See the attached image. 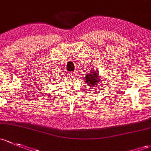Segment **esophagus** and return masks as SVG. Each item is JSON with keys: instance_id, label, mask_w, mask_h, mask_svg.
Segmentation results:
<instances>
[{"instance_id": "34e87169", "label": "esophagus", "mask_w": 151, "mask_h": 151, "mask_svg": "<svg viewBox=\"0 0 151 151\" xmlns=\"http://www.w3.org/2000/svg\"><path fill=\"white\" fill-rule=\"evenodd\" d=\"M69 74H70V76H71V77H74V76H75V73H73V72H70V73H69Z\"/></svg>"}]
</instances>
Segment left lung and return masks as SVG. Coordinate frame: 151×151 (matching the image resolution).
Returning a JSON list of instances; mask_svg holds the SVG:
<instances>
[{"instance_id":"left-lung-1","label":"left lung","mask_w":151,"mask_h":151,"mask_svg":"<svg viewBox=\"0 0 151 151\" xmlns=\"http://www.w3.org/2000/svg\"><path fill=\"white\" fill-rule=\"evenodd\" d=\"M85 79H86L85 80L86 83L91 88L99 86V85H101V83H99V80H100L99 74L94 70L90 71L87 75L85 76Z\"/></svg>"}]
</instances>
